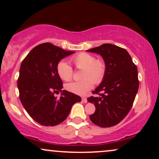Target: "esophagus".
<instances>
[{
	"mask_svg": "<svg viewBox=\"0 0 159 159\" xmlns=\"http://www.w3.org/2000/svg\"><path fill=\"white\" fill-rule=\"evenodd\" d=\"M82 102H84V103L87 102V98L86 97H82Z\"/></svg>",
	"mask_w": 159,
	"mask_h": 159,
	"instance_id": "1",
	"label": "esophagus"
}]
</instances>
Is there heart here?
Returning a JSON list of instances; mask_svg holds the SVG:
<instances>
[{
  "label": "heart",
  "mask_w": 159,
  "mask_h": 159,
  "mask_svg": "<svg viewBox=\"0 0 159 159\" xmlns=\"http://www.w3.org/2000/svg\"><path fill=\"white\" fill-rule=\"evenodd\" d=\"M75 66L82 69L81 78L78 81H73L65 85L66 90L73 93L85 95L91 90L94 84H99L103 81L106 74L107 65L102 59H96L94 55L87 52H81L71 58ZM58 75L63 81H70L73 76V69L64 61H60L57 66Z\"/></svg>",
  "instance_id": "obj_1"
}]
</instances>
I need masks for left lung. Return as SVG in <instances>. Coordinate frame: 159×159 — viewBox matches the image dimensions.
I'll return each mask as SVG.
<instances>
[{"label":"left lung","instance_id":"left-lung-1","mask_svg":"<svg viewBox=\"0 0 159 159\" xmlns=\"http://www.w3.org/2000/svg\"><path fill=\"white\" fill-rule=\"evenodd\" d=\"M87 52L100 54L107 65L103 81L90 96L96 111L90 119L100 127H111L123 120L132 108L139 87L138 69L125 48L103 44Z\"/></svg>","mask_w":159,"mask_h":159}]
</instances>
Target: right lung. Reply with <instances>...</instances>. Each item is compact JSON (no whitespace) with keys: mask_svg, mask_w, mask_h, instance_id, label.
I'll return each instance as SVG.
<instances>
[{"mask_svg":"<svg viewBox=\"0 0 159 159\" xmlns=\"http://www.w3.org/2000/svg\"><path fill=\"white\" fill-rule=\"evenodd\" d=\"M73 53L45 43L33 48L21 63L17 82L20 100L27 114L40 125L61 123L72 105L81 101L78 95L62 90L63 81L57 72L60 61ZM59 92L61 96L57 99L53 94Z\"/></svg>","mask_w":159,"mask_h":159,"instance_id":"1","label":"right lung"}]
</instances>
